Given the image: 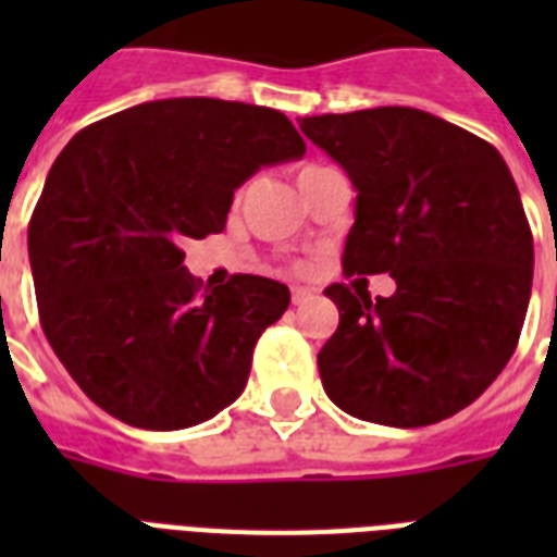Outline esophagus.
Instances as JSON below:
<instances>
[{"label":"esophagus","mask_w":557,"mask_h":557,"mask_svg":"<svg viewBox=\"0 0 557 557\" xmlns=\"http://www.w3.org/2000/svg\"><path fill=\"white\" fill-rule=\"evenodd\" d=\"M306 300H312V288H304V286L292 288V304L304 306Z\"/></svg>","instance_id":"1"}]
</instances>
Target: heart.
<instances>
[{
	"instance_id": "obj_1",
	"label": "heart",
	"mask_w": 557,
	"mask_h": 557,
	"mask_svg": "<svg viewBox=\"0 0 557 557\" xmlns=\"http://www.w3.org/2000/svg\"><path fill=\"white\" fill-rule=\"evenodd\" d=\"M318 170L323 168H318V164H306V168H300V173H297V182H304L306 176H312V173H318Z\"/></svg>"
}]
</instances>
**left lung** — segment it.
<instances>
[{
    "mask_svg": "<svg viewBox=\"0 0 557 557\" xmlns=\"http://www.w3.org/2000/svg\"><path fill=\"white\" fill-rule=\"evenodd\" d=\"M358 190L347 274H384L370 300L335 283L338 330L318 352L326 396L364 422L424 428L468 407L509 364L532 295V231L492 144L410 107L300 117Z\"/></svg>",
    "mask_w": 557,
    "mask_h": 557,
    "instance_id": "8db88e82",
    "label": "left lung"
}]
</instances>
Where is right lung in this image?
Wrapping results in <instances>:
<instances>
[{
    "instance_id": "right-lung-1",
    "label": "right lung",
    "mask_w": 557,
    "mask_h": 557,
    "mask_svg": "<svg viewBox=\"0 0 557 557\" xmlns=\"http://www.w3.org/2000/svg\"><path fill=\"white\" fill-rule=\"evenodd\" d=\"M304 152L283 112L216 98L138 103L65 144L28 257L42 332L95 405L182 431L239 398L257 338L292 295L257 274L201 292L182 245L219 234L257 170Z\"/></svg>"
}]
</instances>
